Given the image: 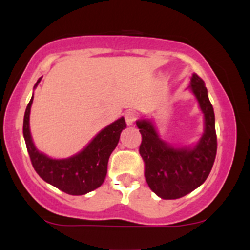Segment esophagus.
<instances>
[{
    "mask_svg": "<svg viewBox=\"0 0 250 250\" xmlns=\"http://www.w3.org/2000/svg\"><path fill=\"white\" fill-rule=\"evenodd\" d=\"M125 120L128 125H133L137 120V115L133 111H127V112H125Z\"/></svg>",
    "mask_w": 250,
    "mask_h": 250,
    "instance_id": "1",
    "label": "esophagus"
}]
</instances>
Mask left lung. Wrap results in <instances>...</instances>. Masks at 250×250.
Returning <instances> with one entry per match:
<instances>
[{
  "mask_svg": "<svg viewBox=\"0 0 250 250\" xmlns=\"http://www.w3.org/2000/svg\"><path fill=\"white\" fill-rule=\"evenodd\" d=\"M188 88L204 115V133L193 147H173L158 137L151 121H137L146 183L163 200H176L192 192L206 181L215 161V116L206 84L202 78L193 74Z\"/></svg>",
  "mask_w": 250,
  "mask_h": 250,
  "instance_id": "1",
  "label": "left lung"
}]
</instances>
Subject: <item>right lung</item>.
Segmentation results:
<instances>
[{
    "label": "right lung",
    "mask_w": 250,
    "mask_h": 250,
    "mask_svg": "<svg viewBox=\"0 0 250 250\" xmlns=\"http://www.w3.org/2000/svg\"><path fill=\"white\" fill-rule=\"evenodd\" d=\"M41 78L34 88L37 87ZM34 95L27 104L24 115L22 134L32 167L36 173L50 185L55 186L69 195H85L99 188L107 173V162L110 155L117 146L121 132L125 128V118L107 125L98 133L95 138L81 152L64 160H53L40 152L34 145L30 133V110Z\"/></svg>",
    "instance_id": "right-lung-1"
}]
</instances>
